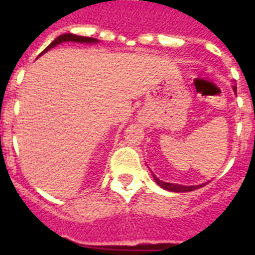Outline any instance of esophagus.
I'll use <instances>...</instances> for the list:
<instances>
[{"label": "esophagus", "instance_id": "esophagus-1", "mask_svg": "<svg viewBox=\"0 0 255 255\" xmlns=\"http://www.w3.org/2000/svg\"><path fill=\"white\" fill-rule=\"evenodd\" d=\"M139 123L143 124V125H145V124L148 123V117L143 116V115H141V116H139Z\"/></svg>", "mask_w": 255, "mask_h": 255}]
</instances>
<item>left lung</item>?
I'll return each mask as SVG.
<instances>
[{
	"instance_id": "left-lung-1",
	"label": "left lung",
	"mask_w": 255,
	"mask_h": 255,
	"mask_svg": "<svg viewBox=\"0 0 255 255\" xmlns=\"http://www.w3.org/2000/svg\"><path fill=\"white\" fill-rule=\"evenodd\" d=\"M234 92H235L236 94V87H233ZM153 175V179H154V181L158 184V186H161V188H163L164 190H168V191H175V193H185V191H193L195 190V189L198 188H202L203 185H206V184H200V185H180V184H172V182H164L162 181V180H159L158 177L155 176L154 173L152 172Z\"/></svg>"
}]
</instances>
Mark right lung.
Returning <instances> with one entry per match:
<instances>
[{"mask_svg":"<svg viewBox=\"0 0 255 255\" xmlns=\"http://www.w3.org/2000/svg\"><path fill=\"white\" fill-rule=\"evenodd\" d=\"M64 42H76V43H87V44H92V43H98L100 40L96 39V38H92V37H82V35H76V34H71V33H66V34H62V35H58L46 49H44L40 55H43L46 53L47 51H49L51 48L53 47L58 46V44L64 43ZM39 55V56H40Z\"/></svg>","mask_w":255,"mask_h":255,"instance_id":"1","label":"right lung"}]
</instances>
